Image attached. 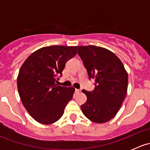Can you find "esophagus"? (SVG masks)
I'll return each instance as SVG.
<instances>
[{
  "label": "esophagus",
  "instance_id": "1",
  "mask_svg": "<svg viewBox=\"0 0 150 150\" xmlns=\"http://www.w3.org/2000/svg\"><path fill=\"white\" fill-rule=\"evenodd\" d=\"M75 93H79L80 92H81V90H80V89H76L75 88Z\"/></svg>",
  "mask_w": 150,
  "mask_h": 150
}]
</instances>
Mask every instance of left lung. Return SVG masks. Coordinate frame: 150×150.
Returning a JSON list of instances; mask_svg holds the SVG:
<instances>
[{
  "instance_id": "8db88e82",
  "label": "left lung",
  "mask_w": 150,
  "mask_h": 150,
  "mask_svg": "<svg viewBox=\"0 0 150 150\" xmlns=\"http://www.w3.org/2000/svg\"><path fill=\"white\" fill-rule=\"evenodd\" d=\"M78 55L93 79L92 91L83 90L87 101L81 110L88 119L104 123L115 116L125 99L128 77L120 59L112 51L96 46H78Z\"/></svg>"
}]
</instances>
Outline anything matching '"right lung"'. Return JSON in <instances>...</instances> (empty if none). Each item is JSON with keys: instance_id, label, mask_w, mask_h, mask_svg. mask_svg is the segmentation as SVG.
<instances>
[{"instance_id": "obj_1", "label": "right lung", "mask_w": 150, "mask_h": 150, "mask_svg": "<svg viewBox=\"0 0 150 150\" xmlns=\"http://www.w3.org/2000/svg\"><path fill=\"white\" fill-rule=\"evenodd\" d=\"M77 51V46L43 47L30 54L21 67L18 91L24 107L36 121L48 125L64 114L75 88L57 86L55 82Z\"/></svg>"}]
</instances>
